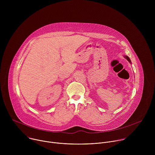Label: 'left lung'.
<instances>
[{
	"label": "left lung",
	"mask_w": 155,
	"mask_h": 155,
	"mask_svg": "<svg viewBox=\"0 0 155 155\" xmlns=\"http://www.w3.org/2000/svg\"><path fill=\"white\" fill-rule=\"evenodd\" d=\"M125 58L129 62H130V59L129 58V57H127V56H125Z\"/></svg>",
	"instance_id": "left-lung-1"
}]
</instances>
